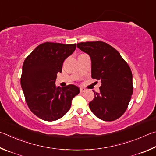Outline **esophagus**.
<instances>
[{"label": "esophagus", "instance_id": "34e87169", "mask_svg": "<svg viewBox=\"0 0 156 156\" xmlns=\"http://www.w3.org/2000/svg\"><path fill=\"white\" fill-rule=\"evenodd\" d=\"M86 90L85 89V88H80V92H84Z\"/></svg>", "mask_w": 156, "mask_h": 156}]
</instances>
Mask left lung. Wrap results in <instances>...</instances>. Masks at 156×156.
Segmentation results:
<instances>
[{
  "label": "left lung",
  "mask_w": 156,
  "mask_h": 156,
  "mask_svg": "<svg viewBox=\"0 0 156 156\" xmlns=\"http://www.w3.org/2000/svg\"><path fill=\"white\" fill-rule=\"evenodd\" d=\"M77 47L90 57L92 78L101 83L100 92H94V99L89 103L91 111L103 121L118 119L126 111L133 93L129 65L115 48L101 41L78 43Z\"/></svg>",
  "instance_id": "obj_1"
}]
</instances>
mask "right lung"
Segmentation results:
<instances>
[{
	"label": "right lung",
	"mask_w": 156,
	"mask_h": 156,
	"mask_svg": "<svg viewBox=\"0 0 156 156\" xmlns=\"http://www.w3.org/2000/svg\"><path fill=\"white\" fill-rule=\"evenodd\" d=\"M76 48V44L44 42L27 57L20 79L26 102L35 116L46 121L62 118L70 110L72 100L80 93L75 85L55 86L57 74L64 60Z\"/></svg>",
	"instance_id": "1"
}]
</instances>
